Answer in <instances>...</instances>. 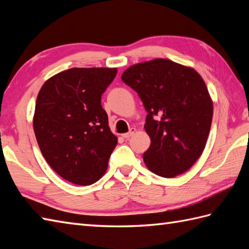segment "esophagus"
Wrapping results in <instances>:
<instances>
[{
	"label": "esophagus",
	"mask_w": 249,
	"mask_h": 249,
	"mask_svg": "<svg viewBox=\"0 0 249 249\" xmlns=\"http://www.w3.org/2000/svg\"><path fill=\"white\" fill-rule=\"evenodd\" d=\"M135 131H136V128H130V130L128 131L127 134H124V135H123V138H125V139H129L130 137L135 134Z\"/></svg>",
	"instance_id": "esophagus-1"
}]
</instances>
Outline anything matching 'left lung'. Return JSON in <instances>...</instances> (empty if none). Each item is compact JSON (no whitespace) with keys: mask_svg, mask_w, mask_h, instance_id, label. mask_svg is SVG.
Listing matches in <instances>:
<instances>
[{"mask_svg":"<svg viewBox=\"0 0 249 249\" xmlns=\"http://www.w3.org/2000/svg\"><path fill=\"white\" fill-rule=\"evenodd\" d=\"M122 80L147 112V169L162 178L187 171L202 154L212 124L213 102L203 79L192 67L155 59L130 66Z\"/></svg>","mask_w":249,"mask_h":249,"instance_id":"8db88e82","label":"left lung"}]
</instances>
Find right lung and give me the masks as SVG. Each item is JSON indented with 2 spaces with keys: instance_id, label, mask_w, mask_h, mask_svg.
<instances>
[{
  "instance_id": "right-lung-1",
  "label": "right lung",
  "mask_w": 249,
  "mask_h": 249,
  "mask_svg": "<svg viewBox=\"0 0 249 249\" xmlns=\"http://www.w3.org/2000/svg\"><path fill=\"white\" fill-rule=\"evenodd\" d=\"M116 72V68H71L48 79L37 95V143L49 166L68 182L91 185L107 170L118 138L100 99Z\"/></svg>"
}]
</instances>
